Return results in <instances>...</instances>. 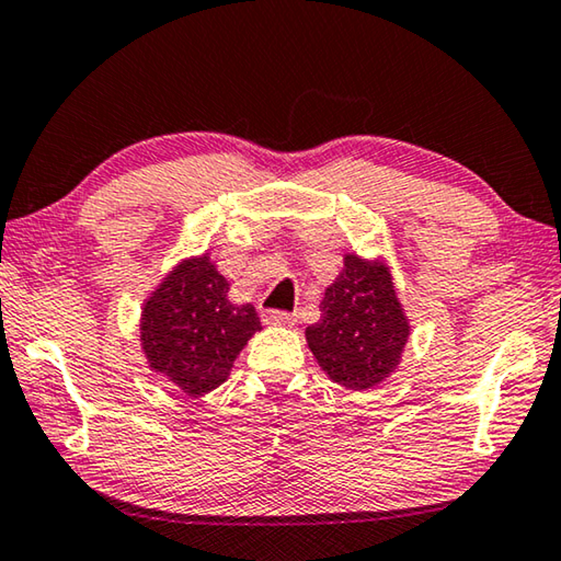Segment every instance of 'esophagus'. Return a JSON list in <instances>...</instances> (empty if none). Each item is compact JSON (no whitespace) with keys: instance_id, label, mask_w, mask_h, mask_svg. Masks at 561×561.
<instances>
[{"instance_id":"1","label":"esophagus","mask_w":561,"mask_h":561,"mask_svg":"<svg viewBox=\"0 0 561 561\" xmlns=\"http://www.w3.org/2000/svg\"><path fill=\"white\" fill-rule=\"evenodd\" d=\"M262 321H264V324H272V327H291V324H297V317L289 314V311L267 309V311H262Z\"/></svg>"}]
</instances>
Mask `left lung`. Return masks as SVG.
<instances>
[{
	"instance_id": "8db88e82",
	"label": "left lung",
	"mask_w": 561,
	"mask_h": 561,
	"mask_svg": "<svg viewBox=\"0 0 561 561\" xmlns=\"http://www.w3.org/2000/svg\"><path fill=\"white\" fill-rule=\"evenodd\" d=\"M321 319L307 327L309 351L331 381L368 391L401 364L411 321L388 264L344 254V267L319 304Z\"/></svg>"
}]
</instances>
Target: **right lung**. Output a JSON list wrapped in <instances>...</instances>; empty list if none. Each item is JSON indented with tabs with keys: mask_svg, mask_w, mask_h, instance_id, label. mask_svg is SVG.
<instances>
[{
	"mask_svg": "<svg viewBox=\"0 0 561 561\" xmlns=\"http://www.w3.org/2000/svg\"><path fill=\"white\" fill-rule=\"evenodd\" d=\"M210 254L185 257L150 291L140 311V346L150 371L201 398L227 381L234 358L262 329L252 304L227 299Z\"/></svg>",
	"mask_w": 561,
	"mask_h": 561,
	"instance_id": "1",
	"label": "right lung"
}]
</instances>
